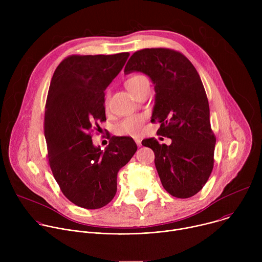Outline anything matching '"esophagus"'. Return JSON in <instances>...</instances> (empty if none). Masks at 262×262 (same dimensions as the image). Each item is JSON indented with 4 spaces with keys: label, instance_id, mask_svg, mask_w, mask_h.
Wrapping results in <instances>:
<instances>
[{
    "label": "esophagus",
    "instance_id": "1",
    "mask_svg": "<svg viewBox=\"0 0 262 262\" xmlns=\"http://www.w3.org/2000/svg\"><path fill=\"white\" fill-rule=\"evenodd\" d=\"M134 139H135V142L137 143V145L140 147V146L142 145V144H141V142H142V139H141L140 137H135Z\"/></svg>",
    "mask_w": 262,
    "mask_h": 262
}]
</instances>
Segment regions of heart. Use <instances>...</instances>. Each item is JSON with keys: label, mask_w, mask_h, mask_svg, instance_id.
<instances>
[{"label": "heart", "mask_w": 262, "mask_h": 262, "mask_svg": "<svg viewBox=\"0 0 262 262\" xmlns=\"http://www.w3.org/2000/svg\"><path fill=\"white\" fill-rule=\"evenodd\" d=\"M126 89L135 96L137 97L139 94H141L143 91L149 89V81L148 79L141 73H136L133 76L128 77L125 80L124 83ZM111 92L110 90H106L104 94V105L107 106L110 102ZM145 123V117L141 114H135L132 116H128L124 118L122 121H120L116 127L115 133L118 136H139L144 127Z\"/></svg>", "instance_id": "heart-1"}]
</instances>
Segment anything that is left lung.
<instances>
[{"label": "left lung", "instance_id": "obj_1", "mask_svg": "<svg viewBox=\"0 0 262 262\" xmlns=\"http://www.w3.org/2000/svg\"><path fill=\"white\" fill-rule=\"evenodd\" d=\"M132 71L146 73L156 85L151 122H160L159 136L172 140L168 146L149 138L142 145L154 150L164 189L176 198H190L210 176L215 146L199 73L183 54L167 48L135 52L124 68V72Z\"/></svg>", "mask_w": 262, "mask_h": 262}]
</instances>
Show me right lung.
I'll return each mask as SVG.
<instances>
[{"label": "right lung", "instance_id": "obj_1", "mask_svg": "<svg viewBox=\"0 0 262 262\" xmlns=\"http://www.w3.org/2000/svg\"><path fill=\"white\" fill-rule=\"evenodd\" d=\"M129 53L71 55L57 66L51 81L45 137L48 162L63 195L80 207L97 209L117 192V173L137 151L130 137H108L104 151L92 133L105 121L104 90Z\"/></svg>", "mask_w": 262, "mask_h": 262}]
</instances>
